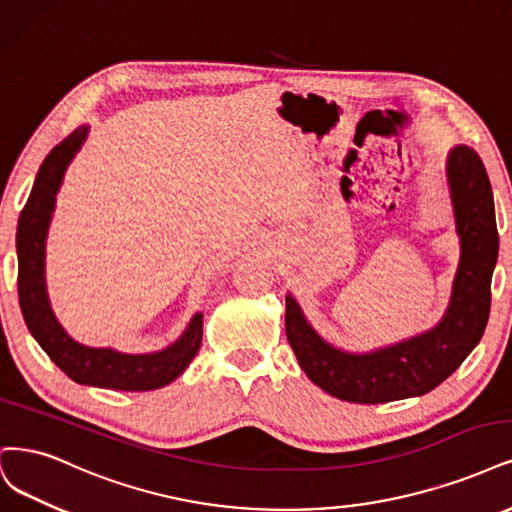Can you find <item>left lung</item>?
Returning a JSON list of instances; mask_svg holds the SVG:
<instances>
[{"mask_svg":"<svg viewBox=\"0 0 512 512\" xmlns=\"http://www.w3.org/2000/svg\"><path fill=\"white\" fill-rule=\"evenodd\" d=\"M447 184L460 237L449 307L434 328L366 354L326 343L292 294L286 296V334L305 375L330 396L379 404L424 396L453 375L479 345L491 307V273L498 228L491 184L481 156L468 146L447 154Z\"/></svg>","mask_w":512,"mask_h":512,"instance_id":"left-lung-1","label":"left lung"}]
</instances>
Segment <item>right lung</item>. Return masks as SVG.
Instances as JSON below:
<instances>
[{
    "label": "right lung",
    "mask_w": 512,
    "mask_h": 512,
    "mask_svg": "<svg viewBox=\"0 0 512 512\" xmlns=\"http://www.w3.org/2000/svg\"><path fill=\"white\" fill-rule=\"evenodd\" d=\"M86 135L88 127H78L50 150L21 211L16 228L21 311L33 339L72 381L122 392L158 390L178 379L197 356L203 339V313L192 317L182 337L169 347L154 354H122L110 347L80 345L63 330L50 309L44 277L46 235L63 175L82 148Z\"/></svg>",
    "instance_id": "right-lung-1"
}]
</instances>
